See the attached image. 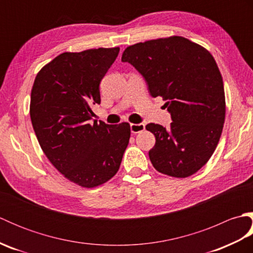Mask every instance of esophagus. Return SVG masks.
<instances>
[{
    "label": "esophagus",
    "instance_id": "34e87169",
    "mask_svg": "<svg viewBox=\"0 0 253 253\" xmlns=\"http://www.w3.org/2000/svg\"><path fill=\"white\" fill-rule=\"evenodd\" d=\"M130 130L132 133H138L144 130V124H130Z\"/></svg>",
    "mask_w": 253,
    "mask_h": 253
}]
</instances>
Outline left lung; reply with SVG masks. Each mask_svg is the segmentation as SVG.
<instances>
[{
    "label": "left lung",
    "instance_id": "1",
    "mask_svg": "<svg viewBox=\"0 0 253 253\" xmlns=\"http://www.w3.org/2000/svg\"><path fill=\"white\" fill-rule=\"evenodd\" d=\"M122 61L142 75L153 98L166 101L173 121L169 129L146 126L155 136L149 151L153 168L177 178L197 173L215 151L226 112L223 78L211 53L171 36L126 47Z\"/></svg>",
    "mask_w": 253,
    "mask_h": 253
}]
</instances>
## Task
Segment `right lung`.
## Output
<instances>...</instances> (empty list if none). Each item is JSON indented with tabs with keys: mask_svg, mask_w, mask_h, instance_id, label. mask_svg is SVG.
<instances>
[{
	"mask_svg": "<svg viewBox=\"0 0 253 253\" xmlns=\"http://www.w3.org/2000/svg\"><path fill=\"white\" fill-rule=\"evenodd\" d=\"M120 47L64 52L37 74L30 118L42 151L52 165L84 188L109 181L120 169L130 125L91 123V104H100L99 85Z\"/></svg>",
	"mask_w": 253,
	"mask_h": 253,
	"instance_id": "right-lung-1",
	"label": "right lung"
}]
</instances>
